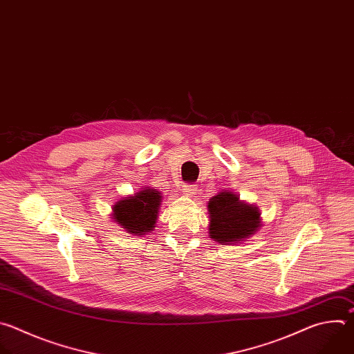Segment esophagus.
Here are the masks:
<instances>
[{"label":"esophagus","mask_w":354,"mask_h":354,"mask_svg":"<svg viewBox=\"0 0 354 354\" xmlns=\"http://www.w3.org/2000/svg\"><path fill=\"white\" fill-rule=\"evenodd\" d=\"M196 189H198V187L195 185V184H185V185H183V194L184 195H187V196H195V194H196Z\"/></svg>","instance_id":"obj_1"}]
</instances>
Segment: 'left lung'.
<instances>
[{
	"instance_id": "1",
	"label": "left lung",
	"mask_w": 354,
	"mask_h": 354,
	"mask_svg": "<svg viewBox=\"0 0 354 354\" xmlns=\"http://www.w3.org/2000/svg\"><path fill=\"white\" fill-rule=\"evenodd\" d=\"M209 237L223 245L240 244L262 226L259 207L223 189L207 201Z\"/></svg>"
}]
</instances>
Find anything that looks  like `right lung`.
Returning <instances> with one entry per match:
<instances>
[{"label":"right lung","instance_id":"right-lung-1","mask_svg":"<svg viewBox=\"0 0 354 354\" xmlns=\"http://www.w3.org/2000/svg\"><path fill=\"white\" fill-rule=\"evenodd\" d=\"M162 199L160 191L144 187L118 199L113 205L111 219L132 236H145L156 227Z\"/></svg>","mask_w":354,"mask_h":354}]
</instances>
